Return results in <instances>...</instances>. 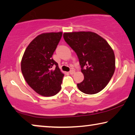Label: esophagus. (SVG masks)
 I'll use <instances>...</instances> for the list:
<instances>
[{
	"label": "esophagus",
	"mask_w": 135,
	"mask_h": 135,
	"mask_svg": "<svg viewBox=\"0 0 135 135\" xmlns=\"http://www.w3.org/2000/svg\"><path fill=\"white\" fill-rule=\"evenodd\" d=\"M74 73H75V70H70V71L69 72V74H70V75H73Z\"/></svg>",
	"instance_id": "esophagus-1"
}]
</instances>
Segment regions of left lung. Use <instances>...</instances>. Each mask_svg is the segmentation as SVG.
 Returning <instances> with one entry per match:
<instances>
[{
	"instance_id": "left-lung-1",
	"label": "left lung",
	"mask_w": 135,
	"mask_h": 135,
	"mask_svg": "<svg viewBox=\"0 0 135 135\" xmlns=\"http://www.w3.org/2000/svg\"><path fill=\"white\" fill-rule=\"evenodd\" d=\"M66 42L75 52L84 78L77 87L86 94H97L109 83L115 69V57L107 41L90 31L65 32Z\"/></svg>"
}]
</instances>
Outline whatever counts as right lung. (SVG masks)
Instances as JSON below:
<instances>
[{
    "label": "right lung",
    "instance_id": "right-lung-1",
    "mask_svg": "<svg viewBox=\"0 0 135 135\" xmlns=\"http://www.w3.org/2000/svg\"><path fill=\"white\" fill-rule=\"evenodd\" d=\"M62 34L59 32L38 35L27 46L22 57L21 70L25 80L41 96H54L61 90L64 74L52 57Z\"/></svg>",
    "mask_w": 135,
    "mask_h": 135
}]
</instances>
